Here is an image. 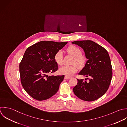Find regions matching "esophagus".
<instances>
[{"label":"esophagus","instance_id":"34e87169","mask_svg":"<svg viewBox=\"0 0 127 127\" xmlns=\"http://www.w3.org/2000/svg\"><path fill=\"white\" fill-rule=\"evenodd\" d=\"M70 78H71L70 77H69V76H65V78H64L65 79H70Z\"/></svg>","mask_w":127,"mask_h":127}]
</instances>
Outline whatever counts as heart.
I'll list each match as a JSON object with an SVG mask.
<instances>
[{
	"instance_id": "1",
	"label": "heart",
	"mask_w": 127,
	"mask_h": 127,
	"mask_svg": "<svg viewBox=\"0 0 127 127\" xmlns=\"http://www.w3.org/2000/svg\"><path fill=\"white\" fill-rule=\"evenodd\" d=\"M67 51L74 57V60L72 64H76V65H73L72 66H62L59 68V72L61 74L70 76L73 75L78 71V66L79 68H82L85 66L86 58L85 56L82 55V50L77 46L74 45L70 46L67 49ZM54 59L57 65L60 66L62 65L63 55L62 50H59L55 53Z\"/></svg>"
}]
</instances>
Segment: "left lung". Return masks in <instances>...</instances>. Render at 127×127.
Listing matches in <instances>:
<instances>
[{
  "mask_svg": "<svg viewBox=\"0 0 127 127\" xmlns=\"http://www.w3.org/2000/svg\"><path fill=\"white\" fill-rule=\"evenodd\" d=\"M84 50L88 59L85 67L79 73L89 77V82L84 79L78 80L73 88L75 95L86 101H93L103 96L108 90L112 76V68L107 51L92 40H77L72 42Z\"/></svg>",
  "mask_w": 127,
  "mask_h": 127,
  "instance_id": "8db88e82",
  "label": "left lung"
}]
</instances>
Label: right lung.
<instances>
[{
  "label": "right lung",
  "instance_id": "right-lung-1",
  "mask_svg": "<svg viewBox=\"0 0 127 127\" xmlns=\"http://www.w3.org/2000/svg\"><path fill=\"white\" fill-rule=\"evenodd\" d=\"M68 42L41 41L29 47L19 65L22 85L33 98L46 100L58 91L64 78L62 76H48L58 70L54 59L55 53Z\"/></svg>",
  "mask_w": 127,
  "mask_h": 127
}]
</instances>
